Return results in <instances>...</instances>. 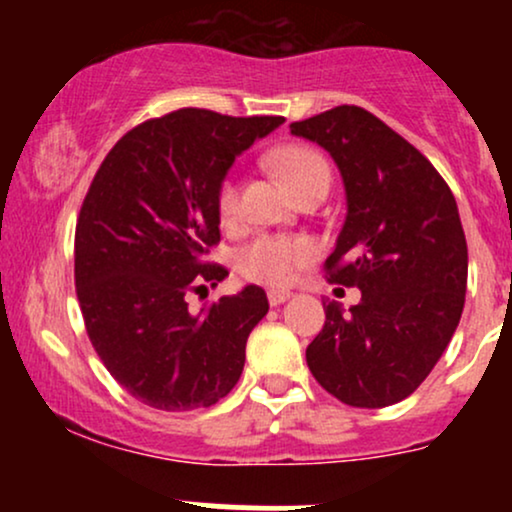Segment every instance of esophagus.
<instances>
[{
	"label": "esophagus",
	"mask_w": 512,
	"mask_h": 512,
	"mask_svg": "<svg viewBox=\"0 0 512 512\" xmlns=\"http://www.w3.org/2000/svg\"><path fill=\"white\" fill-rule=\"evenodd\" d=\"M267 298H269V305H281V303L289 301L291 293L289 291H269Z\"/></svg>",
	"instance_id": "esophagus-1"
}]
</instances>
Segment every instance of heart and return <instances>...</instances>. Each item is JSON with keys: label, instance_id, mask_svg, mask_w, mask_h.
Instances as JSON below:
<instances>
[{"label": "heart", "instance_id": "b5f03b06", "mask_svg": "<svg viewBox=\"0 0 512 512\" xmlns=\"http://www.w3.org/2000/svg\"><path fill=\"white\" fill-rule=\"evenodd\" d=\"M272 166L286 185L296 192L298 197L305 190L327 182L330 185V166L317 154L315 149L305 144H286L269 156ZM240 211V187L233 178L223 180L219 190V214L221 221H233ZM315 243L301 236H260L250 240L243 250L238 252L240 274L252 281H260L267 286H286L293 274L315 257Z\"/></svg>", "mask_w": 512, "mask_h": 512}]
</instances>
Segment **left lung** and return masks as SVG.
<instances>
[{
  "label": "left lung",
  "mask_w": 512,
  "mask_h": 512,
  "mask_svg": "<svg viewBox=\"0 0 512 512\" xmlns=\"http://www.w3.org/2000/svg\"><path fill=\"white\" fill-rule=\"evenodd\" d=\"M291 134L322 146L342 173L346 219L325 267L334 284L361 289L349 313L322 301L325 327L305 361L339 402L390 407L424 383L462 317L457 202L419 149L356 105L293 122Z\"/></svg>",
  "instance_id": "1"
}]
</instances>
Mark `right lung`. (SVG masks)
Returning a JSON list of instances; mask_svg holds the SVG:
<instances>
[{
	"label": "right lung",
	"mask_w": 512,
	"mask_h": 512,
	"mask_svg": "<svg viewBox=\"0 0 512 512\" xmlns=\"http://www.w3.org/2000/svg\"><path fill=\"white\" fill-rule=\"evenodd\" d=\"M284 117L182 108L134 127L93 178L76 223L74 281L88 339L132 397L163 411L211 407L238 383L269 301L260 286L190 313L185 296L228 276L221 240L233 161Z\"/></svg>",
	"instance_id": "add662e5"
}]
</instances>
